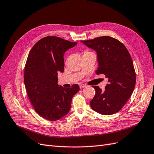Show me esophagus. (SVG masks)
Returning a JSON list of instances; mask_svg holds the SVG:
<instances>
[{"instance_id":"esophagus-1","label":"esophagus","mask_w":154,"mask_h":154,"mask_svg":"<svg viewBox=\"0 0 154 154\" xmlns=\"http://www.w3.org/2000/svg\"><path fill=\"white\" fill-rule=\"evenodd\" d=\"M80 88H84V87H86V85H84V84H82V83H80Z\"/></svg>"}]
</instances>
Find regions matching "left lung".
Returning <instances> with one entry per match:
<instances>
[{"label":"left lung","instance_id":"obj_1","mask_svg":"<svg viewBox=\"0 0 154 154\" xmlns=\"http://www.w3.org/2000/svg\"><path fill=\"white\" fill-rule=\"evenodd\" d=\"M97 53V75L105 74L109 83L102 91L94 86L96 94L90 105L92 110L102 115L118 112L132 94L136 85V72L131 57L125 46L110 36L82 40Z\"/></svg>","mask_w":154,"mask_h":154}]
</instances>
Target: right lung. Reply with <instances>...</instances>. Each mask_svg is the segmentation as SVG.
<instances>
[{
	"mask_svg": "<svg viewBox=\"0 0 154 154\" xmlns=\"http://www.w3.org/2000/svg\"><path fill=\"white\" fill-rule=\"evenodd\" d=\"M57 36H47L35 44L24 69V84L35 110L42 118L57 121L70 111L73 96L80 91L77 84L65 88L58 84V72H63V55L74 47Z\"/></svg>",
	"mask_w": 154,
	"mask_h": 154,
	"instance_id": "right-lung-1",
	"label": "right lung"
}]
</instances>
